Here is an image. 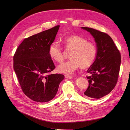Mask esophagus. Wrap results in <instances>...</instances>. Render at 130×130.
Masks as SVG:
<instances>
[{
    "instance_id": "34e87169",
    "label": "esophagus",
    "mask_w": 130,
    "mask_h": 130,
    "mask_svg": "<svg viewBox=\"0 0 130 130\" xmlns=\"http://www.w3.org/2000/svg\"><path fill=\"white\" fill-rule=\"evenodd\" d=\"M65 77L66 78H69V79H72L73 78V77L72 76H69V75H65Z\"/></svg>"
}]
</instances>
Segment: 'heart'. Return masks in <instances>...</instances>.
<instances>
[{"mask_svg": "<svg viewBox=\"0 0 130 130\" xmlns=\"http://www.w3.org/2000/svg\"><path fill=\"white\" fill-rule=\"evenodd\" d=\"M61 42L67 50H71L70 58L60 63L57 67L59 73L72 74L80 66L83 68L90 66L96 58L97 48L93 42L77 35L63 38ZM48 54L53 60L60 62L63 59V50L56 42L51 43L48 48Z\"/></svg>", "mask_w": 130, "mask_h": 130, "instance_id": "obj_1", "label": "heart"}]
</instances>
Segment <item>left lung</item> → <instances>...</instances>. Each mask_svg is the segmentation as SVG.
Wrapping results in <instances>:
<instances>
[{
	"instance_id": "1",
	"label": "left lung",
	"mask_w": 130,
	"mask_h": 130,
	"mask_svg": "<svg viewBox=\"0 0 130 130\" xmlns=\"http://www.w3.org/2000/svg\"><path fill=\"white\" fill-rule=\"evenodd\" d=\"M94 37L97 55L87 71L92 74L87 76L88 87L84 94L99 99L110 93L117 84L121 65V54L112 38L107 34L88 27H81Z\"/></svg>"
}]
</instances>
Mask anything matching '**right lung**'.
I'll list each match as a JSON object with an SVG mask.
<instances>
[{"mask_svg": "<svg viewBox=\"0 0 130 130\" xmlns=\"http://www.w3.org/2000/svg\"><path fill=\"white\" fill-rule=\"evenodd\" d=\"M59 25L25 38L13 56V70L24 93L31 100L43 103L52 100L64 76L50 74L55 69L48 54Z\"/></svg>", "mask_w": 130, "mask_h": 130, "instance_id": "1", "label": "right lung"}]
</instances>
